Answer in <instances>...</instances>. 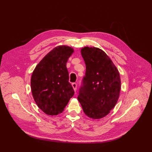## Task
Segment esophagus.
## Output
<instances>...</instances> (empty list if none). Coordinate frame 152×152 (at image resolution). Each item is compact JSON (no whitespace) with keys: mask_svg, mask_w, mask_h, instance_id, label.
I'll list each match as a JSON object with an SVG mask.
<instances>
[{"mask_svg":"<svg viewBox=\"0 0 152 152\" xmlns=\"http://www.w3.org/2000/svg\"><path fill=\"white\" fill-rule=\"evenodd\" d=\"M72 88H73V89H74V91L76 92V88H77L76 83H72Z\"/></svg>","mask_w":152,"mask_h":152,"instance_id":"1","label":"esophagus"}]
</instances>
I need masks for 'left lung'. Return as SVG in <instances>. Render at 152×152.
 I'll list each match as a JSON object with an SVG mask.
<instances>
[{
    "label": "left lung",
    "mask_w": 152,
    "mask_h": 152,
    "mask_svg": "<svg viewBox=\"0 0 152 152\" xmlns=\"http://www.w3.org/2000/svg\"><path fill=\"white\" fill-rule=\"evenodd\" d=\"M81 54L86 72L78 99L87 116L101 119L109 114L118 101L120 75L112 59L100 48H82Z\"/></svg>",
    "instance_id": "1"
}]
</instances>
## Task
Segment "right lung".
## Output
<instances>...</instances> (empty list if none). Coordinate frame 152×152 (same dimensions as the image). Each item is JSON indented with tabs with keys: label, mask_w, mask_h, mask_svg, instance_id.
<instances>
[{
	"label": "right lung",
	"mask_w": 152,
	"mask_h": 152,
	"mask_svg": "<svg viewBox=\"0 0 152 152\" xmlns=\"http://www.w3.org/2000/svg\"><path fill=\"white\" fill-rule=\"evenodd\" d=\"M74 49L65 45L55 47L35 67L31 88L35 102L45 114L56 115L62 113L74 94L69 82L66 63Z\"/></svg>",
	"instance_id": "1"
}]
</instances>
